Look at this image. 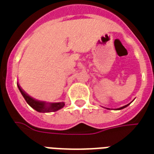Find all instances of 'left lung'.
Returning <instances> with one entry per match:
<instances>
[{"label":"left lung","mask_w":154,"mask_h":154,"mask_svg":"<svg viewBox=\"0 0 154 154\" xmlns=\"http://www.w3.org/2000/svg\"><path fill=\"white\" fill-rule=\"evenodd\" d=\"M128 105H129V104H128ZM128 105H125V106H122V107H121V108H119L118 110H121V109H123V108H125V107H126V106H128Z\"/></svg>","instance_id":"8db88e82"}]
</instances>
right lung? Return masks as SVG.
I'll return each instance as SVG.
<instances>
[{
	"mask_svg": "<svg viewBox=\"0 0 154 154\" xmlns=\"http://www.w3.org/2000/svg\"><path fill=\"white\" fill-rule=\"evenodd\" d=\"M18 88L20 89V93L23 95V97H24V99L27 102V103L31 107H32L33 109L36 110L37 112H56L58 111L60 108H62L65 106L64 103H45L44 102H39L35 99H33L32 97L29 96L26 93H24V91L20 88V86L18 85Z\"/></svg>",
	"mask_w": 154,
	"mask_h": 154,
	"instance_id": "obj_1",
	"label": "right lung"
}]
</instances>
